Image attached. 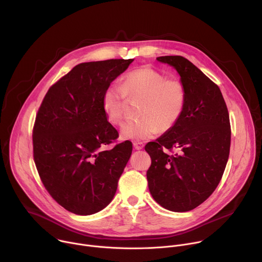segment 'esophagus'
Here are the masks:
<instances>
[{"instance_id": "34e87169", "label": "esophagus", "mask_w": 262, "mask_h": 262, "mask_svg": "<svg viewBox=\"0 0 262 262\" xmlns=\"http://www.w3.org/2000/svg\"><path fill=\"white\" fill-rule=\"evenodd\" d=\"M144 147V144L141 143V142H135L134 143V148L136 149V150H141V149H143Z\"/></svg>"}]
</instances>
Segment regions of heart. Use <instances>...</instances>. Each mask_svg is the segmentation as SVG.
<instances>
[{
	"instance_id": "1",
	"label": "heart",
	"mask_w": 262,
	"mask_h": 262,
	"mask_svg": "<svg viewBox=\"0 0 262 262\" xmlns=\"http://www.w3.org/2000/svg\"><path fill=\"white\" fill-rule=\"evenodd\" d=\"M126 96L143 98L135 120H127L120 129L121 137L130 140H146L173 128L186 105V89L181 81L168 79L164 73L151 68L141 67L128 72L122 86L113 84L102 96V108L107 120L120 124L125 111Z\"/></svg>"
}]
</instances>
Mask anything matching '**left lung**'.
Returning <instances> with one entry per match:
<instances>
[{
    "label": "left lung",
    "instance_id": "1",
    "mask_svg": "<svg viewBox=\"0 0 262 262\" xmlns=\"http://www.w3.org/2000/svg\"><path fill=\"white\" fill-rule=\"evenodd\" d=\"M172 66L186 89V105L178 123L145 150L151 158L148 188L164 208L184 212L203 203L215 190L229 158L230 121L220 88L181 56L158 57ZM165 148H175L169 156Z\"/></svg>",
    "mask_w": 262,
    "mask_h": 262
}]
</instances>
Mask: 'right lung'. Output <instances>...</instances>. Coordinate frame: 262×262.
<instances>
[{
  "label": "right lung",
  "instance_id": "1",
  "mask_svg": "<svg viewBox=\"0 0 262 262\" xmlns=\"http://www.w3.org/2000/svg\"><path fill=\"white\" fill-rule=\"evenodd\" d=\"M134 59H111L74 66L46 94L33 129L34 162L50 195L65 209L89 215L113 200L118 180L130 158L102 108L111 83Z\"/></svg>",
  "mask_w": 262,
  "mask_h": 262
}]
</instances>
